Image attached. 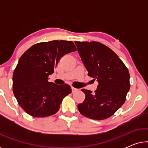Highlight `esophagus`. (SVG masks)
Segmentation results:
<instances>
[{
  "mask_svg": "<svg viewBox=\"0 0 148 148\" xmlns=\"http://www.w3.org/2000/svg\"><path fill=\"white\" fill-rule=\"evenodd\" d=\"M71 90H72V92H76V91L78 90L77 89L75 88L74 87H71Z\"/></svg>",
  "mask_w": 148,
  "mask_h": 148,
  "instance_id": "esophagus-1",
  "label": "esophagus"
}]
</instances>
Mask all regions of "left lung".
I'll return each instance as SVG.
<instances>
[{"label":"left lung","mask_w":148,"mask_h":148,"mask_svg":"<svg viewBox=\"0 0 148 148\" xmlns=\"http://www.w3.org/2000/svg\"><path fill=\"white\" fill-rule=\"evenodd\" d=\"M88 75L98 82L95 93L83 89L86 98L79 104L81 114L94 120L110 117L124 104L130 89V75L117 54L98 42H75Z\"/></svg>","instance_id":"8db88e82"}]
</instances>
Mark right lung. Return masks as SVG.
<instances>
[{
	"label": "right lung",
	"mask_w": 148,
	"mask_h": 148,
	"mask_svg": "<svg viewBox=\"0 0 148 148\" xmlns=\"http://www.w3.org/2000/svg\"><path fill=\"white\" fill-rule=\"evenodd\" d=\"M75 50L72 41L53 40L34 44L22 54L13 73V92L28 114L46 117L58 112L71 88L49 82L48 76L62 56Z\"/></svg>",
	"instance_id": "add662e5"
}]
</instances>
